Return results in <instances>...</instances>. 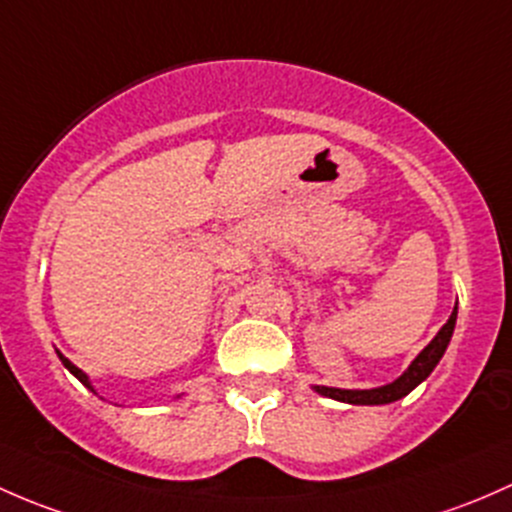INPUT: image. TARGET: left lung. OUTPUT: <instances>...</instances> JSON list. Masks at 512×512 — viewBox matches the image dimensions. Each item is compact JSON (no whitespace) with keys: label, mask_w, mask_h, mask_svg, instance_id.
Returning <instances> with one entry per match:
<instances>
[{"label":"left lung","mask_w":512,"mask_h":512,"mask_svg":"<svg viewBox=\"0 0 512 512\" xmlns=\"http://www.w3.org/2000/svg\"><path fill=\"white\" fill-rule=\"evenodd\" d=\"M456 315H458V303L453 305V313L449 315V320L444 323V328L434 335V340L414 357L412 365L407 367L402 374H399L394 382L382 384V387H372V389H337V387H323V384H313L315 392L320 397L328 399H337V402L345 404H357V407H377V404H392L397 399L407 397L414 387H419L434 367L439 365V360L444 357L446 347H449L453 328H456Z\"/></svg>","instance_id":"1"}]
</instances>
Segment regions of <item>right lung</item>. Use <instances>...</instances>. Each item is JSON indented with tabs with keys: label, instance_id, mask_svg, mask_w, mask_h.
Instances as JSON below:
<instances>
[{
	"label": "right lung",
	"instance_id": "right-lung-1",
	"mask_svg": "<svg viewBox=\"0 0 512 512\" xmlns=\"http://www.w3.org/2000/svg\"><path fill=\"white\" fill-rule=\"evenodd\" d=\"M56 355H59V360L63 362V367H66V370H68V372H71V374H73V377H76V379H78V382H81V384H83V387H88V389H91V392H93V394H98V392H96V389H93V382H91V379H88V374H86V372H83V370H78V367H76V365H73V362H71V360H68V357H63V355H61V352H56Z\"/></svg>",
	"mask_w": 512,
	"mask_h": 512
}]
</instances>
